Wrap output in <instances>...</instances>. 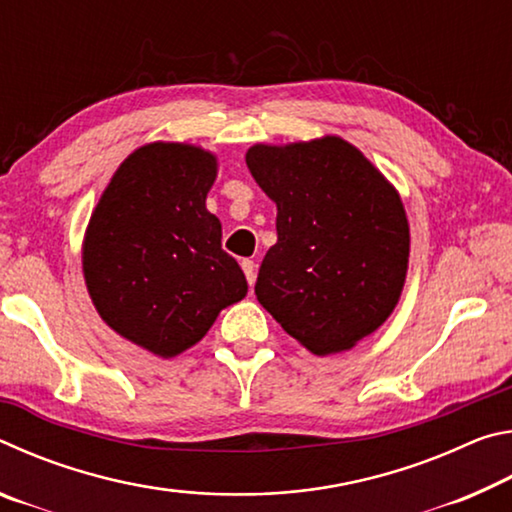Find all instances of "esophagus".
<instances>
[{
	"label": "esophagus",
	"instance_id": "obj_1",
	"mask_svg": "<svg viewBox=\"0 0 512 512\" xmlns=\"http://www.w3.org/2000/svg\"><path fill=\"white\" fill-rule=\"evenodd\" d=\"M241 268H244L248 284H250V287H253L255 280H257V264L253 262V259H244V262H241Z\"/></svg>",
	"mask_w": 512,
	"mask_h": 512
}]
</instances>
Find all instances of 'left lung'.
Here are the masks:
<instances>
[{"label": "left lung", "mask_w": 512, "mask_h": 512, "mask_svg": "<svg viewBox=\"0 0 512 512\" xmlns=\"http://www.w3.org/2000/svg\"><path fill=\"white\" fill-rule=\"evenodd\" d=\"M246 164L277 205L259 305L318 357L354 348L402 296L411 235L400 194L339 135L255 144Z\"/></svg>", "instance_id": "left-lung-1"}]
</instances>
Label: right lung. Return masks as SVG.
<instances>
[{
    "instance_id": "obj_1",
    "label": "right lung",
    "mask_w": 512,
    "mask_h": 512,
    "mask_svg": "<svg viewBox=\"0 0 512 512\" xmlns=\"http://www.w3.org/2000/svg\"><path fill=\"white\" fill-rule=\"evenodd\" d=\"M219 158L187 142H151L112 173L83 237V277L110 329L155 357H178L246 298L237 259L207 210Z\"/></svg>"
}]
</instances>
